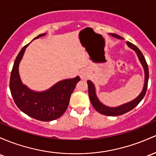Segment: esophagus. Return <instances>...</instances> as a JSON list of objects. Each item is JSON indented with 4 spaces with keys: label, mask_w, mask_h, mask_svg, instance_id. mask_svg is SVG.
Returning a JSON list of instances; mask_svg holds the SVG:
<instances>
[{
    "label": "esophagus",
    "mask_w": 156,
    "mask_h": 156,
    "mask_svg": "<svg viewBox=\"0 0 156 156\" xmlns=\"http://www.w3.org/2000/svg\"><path fill=\"white\" fill-rule=\"evenodd\" d=\"M87 78H88V75H87V73H81V79H83V80H86V79H87Z\"/></svg>",
    "instance_id": "1"
}]
</instances>
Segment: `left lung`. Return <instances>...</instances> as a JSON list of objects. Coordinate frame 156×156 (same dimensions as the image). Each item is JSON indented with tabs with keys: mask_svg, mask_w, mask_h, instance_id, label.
I'll return each mask as SVG.
<instances>
[{
	"mask_svg": "<svg viewBox=\"0 0 156 156\" xmlns=\"http://www.w3.org/2000/svg\"><path fill=\"white\" fill-rule=\"evenodd\" d=\"M112 36L117 37V38L119 39H123L122 37H120L119 35H116V34H110ZM126 44L129 46V47L132 48L133 49H134L135 51L137 52V55H138V58H139L140 61L143 65L144 69L145 72V82H144V87L143 90H142L141 93L138 95V97L136 98L135 100H133V101L129 102V103L124 104V105H121L120 107H108L104 106V104H102L99 101V100L98 99V98L95 95V87H94L93 83H92L90 81H87V84H88V92H89V97H90V100L91 101V103L93 106L94 108L95 109V110H97L99 113L108 116H118L121 115H123L124 113H126L129 111L132 110L133 109H134L135 107L138 105V104L141 102V101L144 98L145 94L147 92V89L148 86V79H149V69H148V65L147 64V61L145 60L144 56L142 54L139 49L136 47V45H134L132 43L127 41L126 42Z\"/></svg>",
	"mask_w": 156,
	"mask_h": 156,
	"instance_id": "8db88e82",
	"label": "left lung"
}]
</instances>
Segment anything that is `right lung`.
I'll list each match as a JSON object with an SVG mask.
<instances>
[{"label":"right lung","mask_w":156,"mask_h":156,"mask_svg":"<svg viewBox=\"0 0 156 156\" xmlns=\"http://www.w3.org/2000/svg\"><path fill=\"white\" fill-rule=\"evenodd\" d=\"M44 35L41 34L33 40ZM27 46L28 44L18 53L11 72L9 89L13 100L22 112L33 119L42 121L58 119L67 109L71 94L80 78L60 81L45 92L31 91L21 83L18 73V65Z\"/></svg>","instance_id":"obj_1"}]
</instances>
